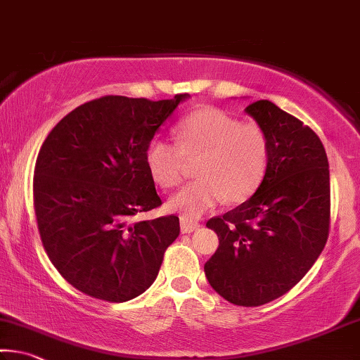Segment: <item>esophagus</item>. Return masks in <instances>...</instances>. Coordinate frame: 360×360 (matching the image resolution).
I'll list each match as a JSON object with an SVG mask.
<instances>
[{
    "mask_svg": "<svg viewBox=\"0 0 360 360\" xmlns=\"http://www.w3.org/2000/svg\"><path fill=\"white\" fill-rule=\"evenodd\" d=\"M197 229H200V224H198L197 221H192V219L184 218V216H182L181 218V232L182 233H191Z\"/></svg>",
    "mask_w": 360,
    "mask_h": 360,
    "instance_id": "34e87169",
    "label": "esophagus"
}]
</instances>
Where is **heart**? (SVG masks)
I'll return each mask as SVG.
<instances>
[{"mask_svg": "<svg viewBox=\"0 0 360 360\" xmlns=\"http://www.w3.org/2000/svg\"><path fill=\"white\" fill-rule=\"evenodd\" d=\"M178 144L153 139L147 146V169L163 189L181 184L186 158L197 160L195 181L169 198V210L200 218L226 198L238 203L253 195L269 165V139L259 124L242 123L216 107H203L176 124Z\"/></svg>", "mask_w": 360, "mask_h": 360, "instance_id": "b5f03b06", "label": "heart"}]
</instances>
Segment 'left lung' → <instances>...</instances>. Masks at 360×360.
Returning <instances> with one entry per match:
<instances>
[{"label": "left lung", "instance_id": "8db88e82", "mask_svg": "<svg viewBox=\"0 0 360 360\" xmlns=\"http://www.w3.org/2000/svg\"><path fill=\"white\" fill-rule=\"evenodd\" d=\"M245 112L269 139L264 179L247 202L207 222L219 237L205 262L211 287L255 307L292 290L322 253L330 231V171L319 136L271 101Z\"/></svg>", "mask_w": 360, "mask_h": 360}]
</instances>
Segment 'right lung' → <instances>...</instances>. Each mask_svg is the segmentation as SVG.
I'll list each match as a JSON object with an SVG mask.
<instances>
[{
	"instance_id": "obj_1",
	"label": "right lung",
	"mask_w": 360,
	"mask_h": 360,
	"mask_svg": "<svg viewBox=\"0 0 360 360\" xmlns=\"http://www.w3.org/2000/svg\"><path fill=\"white\" fill-rule=\"evenodd\" d=\"M187 98L89 101L62 118L39 149L33 176L39 237L60 276L91 298L123 303L144 293L179 236L178 216H134L162 205L146 150Z\"/></svg>"
}]
</instances>
